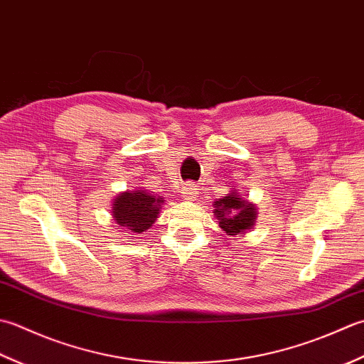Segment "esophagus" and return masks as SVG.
<instances>
[{
	"instance_id": "esophagus-1",
	"label": "esophagus",
	"mask_w": 364,
	"mask_h": 364,
	"mask_svg": "<svg viewBox=\"0 0 364 364\" xmlns=\"http://www.w3.org/2000/svg\"><path fill=\"white\" fill-rule=\"evenodd\" d=\"M181 193H182V196H183L185 199H195V198H196V195H198V187H196V183H193V182H185V183L182 185Z\"/></svg>"
}]
</instances>
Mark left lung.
Returning <instances> with one entry per match:
<instances>
[{
    "label": "left lung",
    "instance_id": "8db88e82",
    "mask_svg": "<svg viewBox=\"0 0 364 364\" xmlns=\"http://www.w3.org/2000/svg\"><path fill=\"white\" fill-rule=\"evenodd\" d=\"M213 205V213L218 220V225L228 235L245 232L255 225L256 207L242 199L235 191L229 193L223 199L215 201Z\"/></svg>",
    "mask_w": 364,
    "mask_h": 364
}]
</instances>
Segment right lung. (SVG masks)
Here are the masks:
<instances>
[{
	"mask_svg": "<svg viewBox=\"0 0 364 364\" xmlns=\"http://www.w3.org/2000/svg\"><path fill=\"white\" fill-rule=\"evenodd\" d=\"M161 204L163 198L147 191H125L114 199L113 218L130 232L141 234L155 223Z\"/></svg>",
	"mask_w": 364,
	"mask_h": 364,
	"instance_id": "1",
	"label": "right lung"
}]
</instances>
